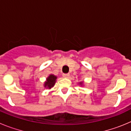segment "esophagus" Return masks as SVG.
Here are the masks:
<instances>
[{
  "label": "esophagus",
  "mask_w": 131,
  "mask_h": 131,
  "mask_svg": "<svg viewBox=\"0 0 131 131\" xmlns=\"http://www.w3.org/2000/svg\"><path fill=\"white\" fill-rule=\"evenodd\" d=\"M63 77H65V78H68L69 77V73H63Z\"/></svg>",
  "instance_id": "1"
}]
</instances>
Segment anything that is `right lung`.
I'll list each match as a JSON object with an SVG mask.
<instances>
[{"label":"right lung","mask_w":131,"mask_h":131,"mask_svg":"<svg viewBox=\"0 0 131 131\" xmlns=\"http://www.w3.org/2000/svg\"><path fill=\"white\" fill-rule=\"evenodd\" d=\"M57 77L54 76V75H50L48 78L47 79V81L45 82V86L47 88H50L52 87L56 83V79Z\"/></svg>","instance_id":"1"}]
</instances>
